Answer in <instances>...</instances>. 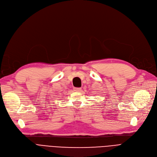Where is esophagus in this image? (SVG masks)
Wrapping results in <instances>:
<instances>
[{
	"mask_svg": "<svg viewBox=\"0 0 157 157\" xmlns=\"http://www.w3.org/2000/svg\"><path fill=\"white\" fill-rule=\"evenodd\" d=\"M73 89H74V91H75V92H79L81 90V88L80 87H75Z\"/></svg>",
	"mask_w": 157,
	"mask_h": 157,
	"instance_id": "obj_1",
	"label": "esophagus"
}]
</instances>
